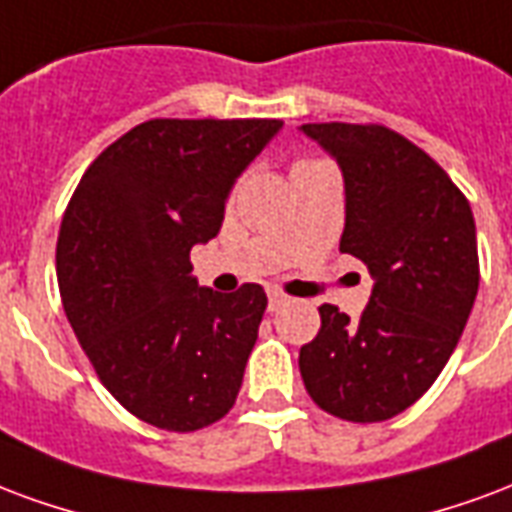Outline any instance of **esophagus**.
<instances>
[{
	"instance_id": "obj_1",
	"label": "esophagus",
	"mask_w": 512,
	"mask_h": 512,
	"mask_svg": "<svg viewBox=\"0 0 512 512\" xmlns=\"http://www.w3.org/2000/svg\"><path fill=\"white\" fill-rule=\"evenodd\" d=\"M267 297H270V311H281L283 305L289 302V297H286L283 292H278V289H270V292H267Z\"/></svg>"
}]
</instances>
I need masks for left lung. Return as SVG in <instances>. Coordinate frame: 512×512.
Returning a JSON list of instances; mask_svg holds the SVG:
<instances>
[{
	"mask_svg": "<svg viewBox=\"0 0 512 512\" xmlns=\"http://www.w3.org/2000/svg\"><path fill=\"white\" fill-rule=\"evenodd\" d=\"M338 163L346 193L341 253L374 278L360 322L322 305L300 349L305 390L324 412L379 423L436 382L480 283L472 207L439 163L382 125H302Z\"/></svg>",
	"mask_w": 512,
	"mask_h": 512,
	"instance_id": "obj_1",
	"label": "left lung"
}]
</instances>
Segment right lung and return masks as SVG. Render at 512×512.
<instances>
[{
    "instance_id": "1",
    "label": "right lung",
    "mask_w": 512,
    "mask_h": 512,
    "mask_svg": "<svg viewBox=\"0 0 512 512\" xmlns=\"http://www.w3.org/2000/svg\"><path fill=\"white\" fill-rule=\"evenodd\" d=\"M281 119H149L87 169L67 204L57 278L100 382L138 420L199 431L229 412L259 338V283L199 286L190 248L218 237L234 182Z\"/></svg>"
}]
</instances>
